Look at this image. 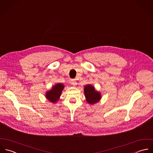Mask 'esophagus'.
I'll return each instance as SVG.
<instances>
[{
  "instance_id": "34e87169",
  "label": "esophagus",
  "mask_w": 153,
  "mask_h": 153,
  "mask_svg": "<svg viewBox=\"0 0 153 153\" xmlns=\"http://www.w3.org/2000/svg\"><path fill=\"white\" fill-rule=\"evenodd\" d=\"M71 84L73 85V86H75L77 84H76V81H75L74 80H73V79H72L71 80Z\"/></svg>"
}]
</instances>
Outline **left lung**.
Segmentation results:
<instances>
[{
    "instance_id": "8db88e82",
    "label": "left lung",
    "mask_w": 153,
    "mask_h": 153,
    "mask_svg": "<svg viewBox=\"0 0 153 153\" xmlns=\"http://www.w3.org/2000/svg\"><path fill=\"white\" fill-rule=\"evenodd\" d=\"M84 91L86 101L88 104H94L99 102L102 99L100 93L96 91L95 87L91 84L85 85Z\"/></svg>"
}]
</instances>
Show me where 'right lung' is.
<instances>
[{"instance_id": "obj_1", "label": "right lung", "mask_w": 153, "mask_h": 153, "mask_svg": "<svg viewBox=\"0 0 153 153\" xmlns=\"http://www.w3.org/2000/svg\"><path fill=\"white\" fill-rule=\"evenodd\" d=\"M64 87L65 85L62 83L56 84L52 87L50 90L46 91L45 94L46 98L51 102H57L60 99Z\"/></svg>"}]
</instances>
